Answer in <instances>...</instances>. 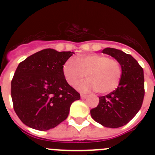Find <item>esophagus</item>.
<instances>
[{"mask_svg": "<svg viewBox=\"0 0 155 155\" xmlns=\"http://www.w3.org/2000/svg\"><path fill=\"white\" fill-rule=\"evenodd\" d=\"M81 98L82 99H84V98H87V95H86V94H81Z\"/></svg>", "mask_w": 155, "mask_h": 155, "instance_id": "1", "label": "esophagus"}]
</instances>
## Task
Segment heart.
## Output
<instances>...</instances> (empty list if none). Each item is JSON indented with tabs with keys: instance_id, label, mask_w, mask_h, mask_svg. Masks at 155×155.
I'll list each match as a JSON object with an SVG mask.
<instances>
[{
	"instance_id": "obj_1",
	"label": "heart",
	"mask_w": 155,
	"mask_h": 155,
	"mask_svg": "<svg viewBox=\"0 0 155 155\" xmlns=\"http://www.w3.org/2000/svg\"><path fill=\"white\" fill-rule=\"evenodd\" d=\"M63 74L71 86H74L87 75L88 79L81 82L77 87L82 92L97 91L108 94L120 84L122 68L120 62L101 54H89L68 59L63 66Z\"/></svg>"
}]
</instances>
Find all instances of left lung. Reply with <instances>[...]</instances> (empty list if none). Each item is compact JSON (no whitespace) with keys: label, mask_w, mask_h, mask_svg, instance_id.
I'll return each mask as SVG.
<instances>
[{"label":"left lung","mask_w":155,"mask_h":155,"mask_svg":"<svg viewBox=\"0 0 155 155\" xmlns=\"http://www.w3.org/2000/svg\"><path fill=\"white\" fill-rule=\"evenodd\" d=\"M102 53L120 62L122 77L118 87L107 95L99 97L97 107L91 109L94 121L109 128L128 124L141 108L144 97L143 68L130 54L114 48H105Z\"/></svg>","instance_id":"1"}]
</instances>
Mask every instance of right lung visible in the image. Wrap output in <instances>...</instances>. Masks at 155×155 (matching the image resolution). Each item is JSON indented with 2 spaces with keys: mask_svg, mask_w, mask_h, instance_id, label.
<instances>
[{
  "mask_svg": "<svg viewBox=\"0 0 155 155\" xmlns=\"http://www.w3.org/2000/svg\"><path fill=\"white\" fill-rule=\"evenodd\" d=\"M74 52L45 49L18 66L12 81L15 112L23 124L38 130L54 128L68 116L81 96L69 85L63 66Z\"/></svg>",
  "mask_w": 155,
  "mask_h": 155,
  "instance_id": "1",
  "label": "right lung"
}]
</instances>
